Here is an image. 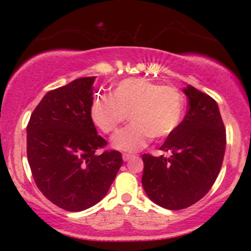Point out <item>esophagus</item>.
Masks as SVG:
<instances>
[{
	"label": "esophagus",
	"instance_id": "34e87169",
	"mask_svg": "<svg viewBox=\"0 0 251 251\" xmlns=\"http://www.w3.org/2000/svg\"><path fill=\"white\" fill-rule=\"evenodd\" d=\"M132 158V154H128V153H124L123 154V160L124 162H127L128 159H131Z\"/></svg>",
	"mask_w": 251,
	"mask_h": 251
}]
</instances>
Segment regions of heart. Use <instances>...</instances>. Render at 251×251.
<instances>
[{
	"label": "heart",
	"instance_id": "1",
	"mask_svg": "<svg viewBox=\"0 0 251 251\" xmlns=\"http://www.w3.org/2000/svg\"><path fill=\"white\" fill-rule=\"evenodd\" d=\"M184 97L178 88L160 86L148 79L118 82L111 96L98 94L89 114L103 133H114L126 118L131 124L113 137L118 150L134 152L145 148L151 138L162 139L178 127L184 116Z\"/></svg>",
	"mask_w": 251,
	"mask_h": 251
}]
</instances>
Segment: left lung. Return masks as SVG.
<instances>
[{
	"mask_svg": "<svg viewBox=\"0 0 251 251\" xmlns=\"http://www.w3.org/2000/svg\"><path fill=\"white\" fill-rule=\"evenodd\" d=\"M184 93L186 116L160 146L169 157L143 154L144 190L150 200L169 210L189 208L208 194L226 152V127L217 102L192 86Z\"/></svg>",
	"mask_w": 251,
	"mask_h": 251,
	"instance_id": "1",
	"label": "left lung"
}]
</instances>
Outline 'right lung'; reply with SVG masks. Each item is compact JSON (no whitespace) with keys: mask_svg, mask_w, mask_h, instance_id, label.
I'll return each instance as SVG.
<instances>
[{"mask_svg":"<svg viewBox=\"0 0 251 251\" xmlns=\"http://www.w3.org/2000/svg\"><path fill=\"white\" fill-rule=\"evenodd\" d=\"M96 76L80 77L48 92L27 125V157L36 186L67 211L96 205L123 165L122 153L106 150L89 109Z\"/></svg>","mask_w":251,"mask_h":251,"instance_id":"add662e5","label":"right lung"}]
</instances>
